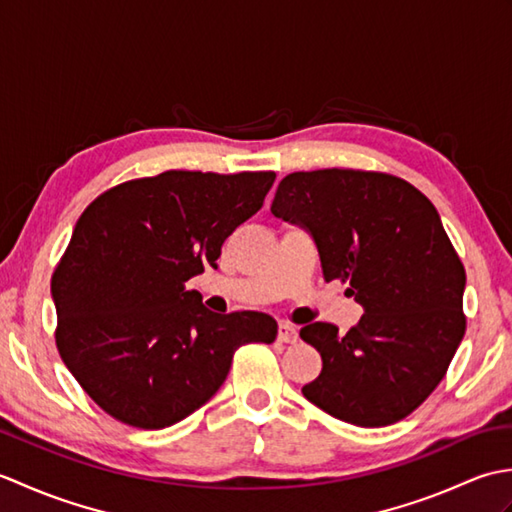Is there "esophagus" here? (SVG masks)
Returning <instances> with one entry per match:
<instances>
[{"mask_svg":"<svg viewBox=\"0 0 512 512\" xmlns=\"http://www.w3.org/2000/svg\"><path fill=\"white\" fill-rule=\"evenodd\" d=\"M299 339V332L292 328L290 323H281L279 330H277V341L279 343H297Z\"/></svg>","mask_w":512,"mask_h":512,"instance_id":"34e87169","label":"esophagus"}]
</instances>
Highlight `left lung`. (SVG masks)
I'll list each match as a JSON object with an SVG mask.
<instances>
[{
    "instance_id": "left-lung-1",
    "label": "left lung",
    "mask_w": 512,
    "mask_h": 512,
    "mask_svg": "<svg viewBox=\"0 0 512 512\" xmlns=\"http://www.w3.org/2000/svg\"><path fill=\"white\" fill-rule=\"evenodd\" d=\"M273 215L297 222L319 248L323 279L350 284L356 328L303 325L321 374L303 387L312 405L356 427H387L440 385L466 332V273L436 206L383 171H295L279 182Z\"/></svg>"
}]
</instances>
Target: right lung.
<instances>
[{"mask_svg":"<svg viewBox=\"0 0 512 512\" xmlns=\"http://www.w3.org/2000/svg\"><path fill=\"white\" fill-rule=\"evenodd\" d=\"M273 182L275 171L171 169L116 184L81 213L50 281L54 341L112 418L171 427L222 387L237 347L277 339L268 314H215L187 290Z\"/></svg>","mask_w":512,"mask_h":512,"instance_id":"add662e5","label":"right lung"}]
</instances>
